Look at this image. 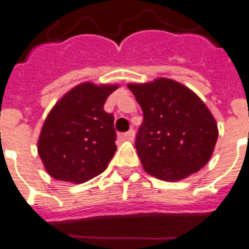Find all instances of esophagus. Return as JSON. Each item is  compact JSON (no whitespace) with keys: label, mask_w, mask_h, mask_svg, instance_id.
I'll list each match as a JSON object with an SVG mask.
<instances>
[{"label":"esophagus","mask_w":249,"mask_h":249,"mask_svg":"<svg viewBox=\"0 0 249 249\" xmlns=\"http://www.w3.org/2000/svg\"><path fill=\"white\" fill-rule=\"evenodd\" d=\"M134 135H135L134 130H128L127 133L123 134V139H127V141H133Z\"/></svg>","instance_id":"obj_1"}]
</instances>
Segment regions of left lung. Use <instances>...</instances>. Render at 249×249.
<instances>
[{
    "instance_id": "1",
    "label": "left lung",
    "mask_w": 249,
    "mask_h": 249,
    "mask_svg": "<svg viewBox=\"0 0 249 249\" xmlns=\"http://www.w3.org/2000/svg\"><path fill=\"white\" fill-rule=\"evenodd\" d=\"M127 87L143 111L135 149L144 172L173 182L205 166L218 137L205 103L192 89L165 77Z\"/></svg>"
}]
</instances>
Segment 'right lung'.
I'll return each mask as SVG.
<instances>
[{"instance_id":"right-lung-1","label":"right lung","mask_w":249,"mask_h":249,"mask_svg":"<svg viewBox=\"0 0 249 249\" xmlns=\"http://www.w3.org/2000/svg\"><path fill=\"white\" fill-rule=\"evenodd\" d=\"M116 88L82 83L54 105L37 143L49 176L80 184L107 169L116 151V133L114 115L103 106Z\"/></svg>"}]
</instances>
